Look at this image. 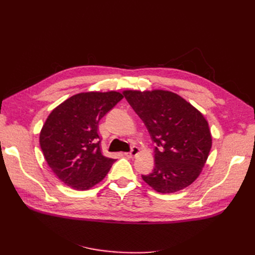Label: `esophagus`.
Wrapping results in <instances>:
<instances>
[{
	"mask_svg": "<svg viewBox=\"0 0 255 255\" xmlns=\"http://www.w3.org/2000/svg\"><path fill=\"white\" fill-rule=\"evenodd\" d=\"M138 153H139V148L134 145V146H132V148H130L129 152L125 153V154H126V156H128V157H134V156L137 155Z\"/></svg>",
	"mask_w": 255,
	"mask_h": 255,
	"instance_id": "esophagus-1",
	"label": "esophagus"
}]
</instances>
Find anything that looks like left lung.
Returning <instances> with one entry per match:
<instances>
[{"label":"left lung","mask_w":255,"mask_h":255,"mask_svg":"<svg viewBox=\"0 0 255 255\" xmlns=\"http://www.w3.org/2000/svg\"><path fill=\"white\" fill-rule=\"evenodd\" d=\"M123 96L156 144L154 169L142 180L161 194L187 187L201 173L212 148L203 115L170 91L126 90Z\"/></svg>","instance_id":"obj_1"}]
</instances>
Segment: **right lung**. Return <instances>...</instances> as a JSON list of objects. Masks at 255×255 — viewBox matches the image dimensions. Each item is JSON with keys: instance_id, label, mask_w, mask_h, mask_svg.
I'll list each match as a JSON object with an SVG mask.
<instances>
[{"instance_id": "add662e5", "label": "right lung", "mask_w": 255, "mask_h": 255, "mask_svg": "<svg viewBox=\"0 0 255 255\" xmlns=\"http://www.w3.org/2000/svg\"><path fill=\"white\" fill-rule=\"evenodd\" d=\"M122 98L117 91L83 92L49 115L40 132V146L49 167L67 186L87 190L110 171L115 159L102 154L98 126Z\"/></svg>"}]
</instances>
